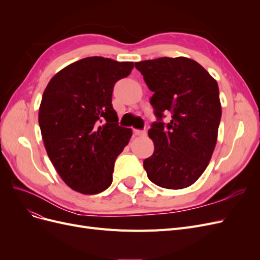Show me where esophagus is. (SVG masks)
<instances>
[{"mask_svg": "<svg viewBox=\"0 0 260 260\" xmlns=\"http://www.w3.org/2000/svg\"><path fill=\"white\" fill-rule=\"evenodd\" d=\"M133 132H135L136 136H145V135H146V130H138V129H135V130H133Z\"/></svg>", "mask_w": 260, "mask_h": 260, "instance_id": "34e87169", "label": "esophagus"}]
</instances>
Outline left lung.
I'll list each match as a JSON object with an SVG mask.
<instances>
[{"label": "left lung", "instance_id": "left-lung-1", "mask_svg": "<svg viewBox=\"0 0 260 260\" xmlns=\"http://www.w3.org/2000/svg\"><path fill=\"white\" fill-rule=\"evenodd\" d=\"M154 94L149 103L157 120L148 130L154 153L143 161L156 185L180 190L198 180L211 158L221 119L217 81L199 62L160 57L136 62ZM172 120L165 124L164 114Z\"/></svg>", "mask_w": 260, "mask_h": 260}]
</instances>
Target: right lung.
I'll use <instances>...</instances> for the list:
<instances>
[{
  "label": "right lung",
  "instance_id": "add662e5",
  "mask_svg": "<svg viewBox=\"0 0 260 260\" xmlns=\"http://www.w3.org/2000/svg\"><path fill=\"white\" fill-rule=\"evenodd\" d=\"M132 68V61L86 57L61 69L44 90L39 125L46 153L77 192L98 194L113 182L115 160L132 130L118 123L112 95Z\"/></svg>",
  "mask_w": 260,
  "mask_h": 260
}]
</instances>
